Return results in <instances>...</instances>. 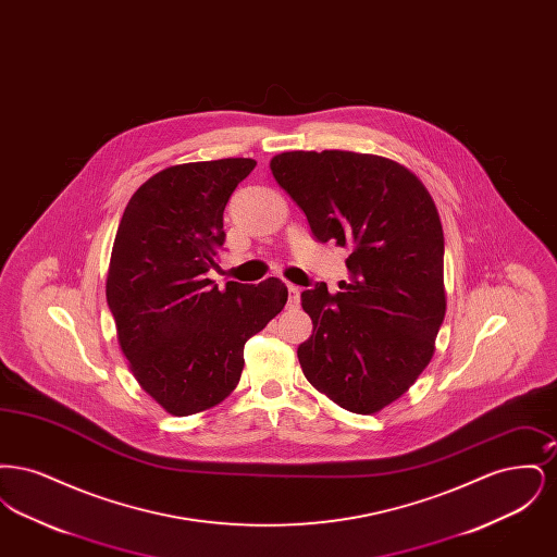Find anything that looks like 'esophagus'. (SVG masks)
<instances>
[{
	"mask_svg": "<svg viewBox=\"0 0 557 557\" xmlns=\"http://www.w3.org/2000/svg\"><path fill=\"white\" fill-rule=\"evenodd\" d=\"M298 302H300V288L294 286V284H288V305L296 307Z\"/></svg>",
	"mask_w": 557,
	"mask_h": 557,
	"instance_id": "obj_1",
	"label": "esophagus"
}]
</instances>
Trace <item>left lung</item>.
<instances>
[{
    "mask_svg": "<svg viewBox=\"0 0 557 557\" xmlns=\"http://www.w3.org/2000/svg\"><path fill=\"white\" fill-rule=\"evenodd\" d=\"M271 173L319 242L350 246V282L300 294L313 334L298 346L305 377L352 413L403 397L434 355L447 311L445 238L436 205L397 160L346 150L282 152Z\"/></svg>",
    "mask_w": 557,
    "mask_h": 557,
    "instance_id": "obj_1",
    "label": "left lung"
}]
</instances>
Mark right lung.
<instances>
[{
	"mask_svg": "<svg viewBox=\"0 0 557 557\" xmlns=\"http://www.w3.org/2000/svg\"><path fill=\"white\" fill-rule=\"evenodd\" d=\"M255 166L221 159L162 169L137 187L112 244L107 300L116 341L144 393L177 418L232 395L246 341L288 300L277 277L223 290L207 277L225 242V205Z\"/></svg>",
	"mask_w": 557,
	"mask_h": 557,
	"instance_id": "right-lung-1",
	"label": "right lung"
}]
</instances>
